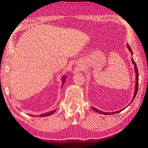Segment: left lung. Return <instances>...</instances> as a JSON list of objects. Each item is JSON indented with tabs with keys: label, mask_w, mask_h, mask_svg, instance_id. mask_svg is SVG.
Masks as SVG:
<instances>
[{
	"label": "left lung",
	"mask_w": 148,
	"mask_h": 148,
	"mask_svg": "<svg viewBox=\"0 0 148 148\" xmlns=\"http://www.w3.org/2000/svg\"><path fill=\"white\" fill-rule=\"evenodd\" d=\"M127 48L129 49V50L130 51V52H131V53L132 54V50L131 49V47H130V46H129V44H127ZM132 63H133V64L134 65V70H135V74H136V83H135V87H134V96H133V98H132V101H131V102L133 101V100L134 99L135 97H136V95L137 94V91H138V69H137V66H136V63H135V62L134 61V59H132ZM131 104V103H130ZM92 109L94 110V111L98 112V113L99 114H104V115H110V114H117L118 113V112H120L121 111H122V110H123L125 108H126V107L125 108L122 109V110H119V111H117V112H102L101 111V110H99L98 109L95 108L94 107H91Z\"/></svg>",
	"instance_id": "1"
}]
</instances>
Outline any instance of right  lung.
<instances>
[{"label":"right lung","instance_id":"obj_1","mask_svg":"<svg viewBox=\"0 0 148 148\" xmlns=\"http://www.w3.org/2000/svg\"><path fill=\"white\" fill-rule=\"evenodd\" d=\"M66 76H64L63 77H62V87L63 86L65 81H66ZM56 111V109L55 110H53V111H50L49 112H46V113H44V114H42L40 115H39V116H38V117H46V116H51V114H53ZM30 116H33V115H31L30 114Z\"/></svg>","mask_w":148,"mask_h":148}]
</instances>
